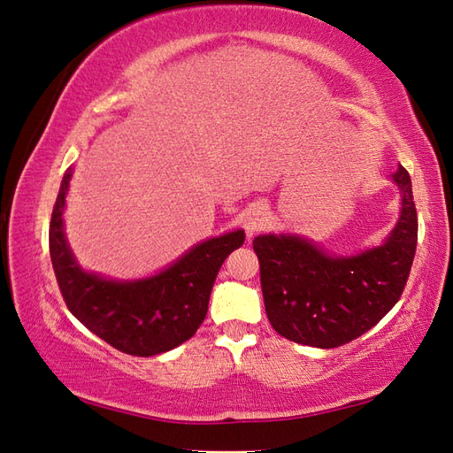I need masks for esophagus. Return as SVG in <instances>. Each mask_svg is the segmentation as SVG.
I'll list each match as a JSON object with an SVG mask.
<instances>
[{
	"label": "esophagus",
	"mask_w": 453,
	"mask_h": 453,
	"mask_svg": "<svg viewBox=\"0 0 453 453\" xmlns=\"http://www.w3.org/2000/svg\"><path fill=\"white\" fill-rule=\"evenodd\" d=\"M267 224V211L263 205H251V208L245 211V218H243V227L248 235L257 234L259 229L265 227Z\"/></svg>",
	"instance_id": "obj_1"
}]
</instances>
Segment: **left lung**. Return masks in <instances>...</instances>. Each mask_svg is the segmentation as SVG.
<instances>
[{
  "instance_id": "left-lung-1",
  "label": "left lung",
  "mask_w": 453,
  "mask_h": 453,
  "mask_svg": "<svg viewBox=\"0 0 453 453\" xmlns=\"http://www.w3.org/2000/svg\"><path fill=\"white\" fill-rule=\"evenodd\" d=\"M402 216L384 245L333 257L295 235H259L261 291L271 326L299 344L334 349L370 331L396 305L412 269L418 213L412 180L400 166Z\"/></svg>"
}]
</instances>
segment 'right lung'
<instances>
[{
    "mask_svg": "<svg viewBox=\"0 0 453 453\" xmlns=\"http://www.w3.org/2000/svg\"><path fill=\"white\" fill-rule=\"evenodd\" d=\"M65 172L49 226V253L65 305L98 339L133 357H154L192 339L208 312L221 263L242 248V229L196 245L162 273L133 283L106 281L81 269L65 242Z\"/></svg>",
    "mask_w": 453,
    "mask_h": 453,
    "instance_id": "add662e5",
    "label": "right lung"
}]
</instances>
